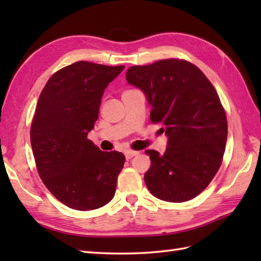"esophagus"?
<instances>
[{
    "instance_id": "obj_1",
    "label": "esophagus",
    "mask_w": 261,
    "mask_h": 261,
    "mask_svg": "<svg viewBox=\"0 0 261 261\" xmlns=\"http://www.w3.org/2000/svg\"><path fill=\"white\" fill-rule=\"evenodd\" d=\"M138 153H139V152L135 151V150H126V151H125V158H126V159H131L132 157L137 156Z\"/></svg>"
}]
</instances>
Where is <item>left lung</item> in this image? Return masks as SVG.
I'll return each instance as SVG.
<instances>
[{
	"label": "left lung",
	"mask_w": 261,
	"mask_h": 261,
	"mask_svg": "<svg viewBox=\"0 0 261 261\" xmlns=\"http://www.w3.org/2000/svg\"><path fill=\"white\" fill-rule=\"evenodd\" d=\"M126 81L146 94L152 123L168 136L164 154L146 150L151 166L145 182L154 197L181 203L208 186L222 164L228 121L207 77L184 59L132 66Z\"/></svg>",
	"instance_id": "obj_1"
}]
</instances>
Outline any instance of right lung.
Returning a JSON list of instances; mask_svg holds the SVG:
<instances>
[{
    "mask_svg": "<svg viewBox=\"0 0 261 261\" xmlns=\"http://www.w3.org/2000/svg\"><path fill=\"white\" fill-rule=\"evenodd\" d=\"M124 66L77 62L56 71L39 96L30 139L38 174L53 195L79 211L113 198L125 157L87 139L104 90Z\"/></svg>",
    "mask_w": 261,
    "mask_h": 261,
    "instance_id": "obj_1",
    "label": "right lung"
}]
</instances>
